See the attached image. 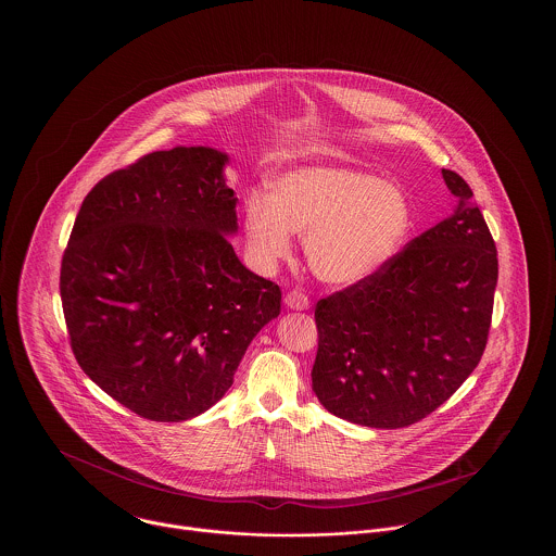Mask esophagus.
<instances>
[{"mask_svg":"<svg viewBox=\"0 0 556 556\" xmlns=\"http://www.w3.org/2000/svg\"><path fill=\"white\" fill-rule=\"evenodd\" d=\"M283 302H286V306L291 308V311H306V308H311V300H308V295L304 291H288Z\"/></svg>","mask_w":556,"mask_h":556,"instance_id":"esophagus-1","label":"esophagus"}]
</instances>
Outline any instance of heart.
Instances as JSON below:
<instances>
[{
    "label": "heart",
    "mask_w": 556,
    "mask_h": 556,
    "mask_svg": "<svg viewBox=\"0 0 556 556\" xmlns=\"http://www.w3.org/2000/svg\"><path fill=\"white\" fill-rule=\"evenodd\" d=\"M408 195L375 175L348 166H300L252 191L243 206V236L256 265L288 258L293 233L318 279L354 286L390 265L413 231Z\"/></svg>",
    "instance_id": "1"
}]
</instances>
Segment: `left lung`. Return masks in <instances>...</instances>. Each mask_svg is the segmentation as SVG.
I'll use <instances>...</instances> for the list:
<instances>
[{
    "label": "left lung",
    "mask_w": 556,
    "mask_h": 556,
    "mask_svg": "<svg viewBox=\"0 0 556 556\" xmlns=\"http://www.w3.org/2000/svg\"><path fill=\"white\" fill-rule=\"evenodd\" d=\"M456 208L369 279L315 308L313 390L350 424L397 429L442 406L488 344L498 281L496 243L473 191L442 168Z\"/></svg>",
    "instance_id": "obj_1"
}]
</instances>
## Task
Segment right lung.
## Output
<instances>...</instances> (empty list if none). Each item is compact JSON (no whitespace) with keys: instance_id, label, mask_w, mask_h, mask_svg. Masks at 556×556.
Instances as JSON below:
<instances>
[{"instance_id":"obj_1","label":"right lung","mask_w":556,"mask_h":556,"mask_svg":"<svg viewBox=\"0 0 556 556\" xmlns=\"http://www.w3.org/2000/svg\"><path fill=\"white\" fill-rule=\"evenodd\" d=\"M227 156L152 152L80 204L60 268L73 354L135 415L179 424L233 383L254 336L281 313L277 283L239 263Z\"/></svg>"}]
</instances>
